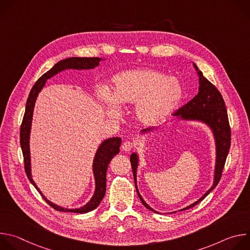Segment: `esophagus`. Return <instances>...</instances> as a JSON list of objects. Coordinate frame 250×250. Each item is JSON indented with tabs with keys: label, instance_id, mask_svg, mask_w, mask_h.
Here are the masks:
<instances>
[{
	"label": "esophagus",
	"instance_id": "esophagus-1",
	"mask_svg": "<svg viewBox=\"0 0 250 250\" xmlns=\"http://www.w3.org/2000/svg\"><path fill=\"white\" fill-rule=\"evenodd\" d=\"M122 148L125 152H129L133 148V142H131V141H125Z\"/></svg>",
	"mask_w": 250,
	"mask_h": 250
}]
</instances>
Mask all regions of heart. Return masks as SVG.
I'll list each match as a JSON object with an SVG mask.
<instances>
[{"label": "heart", "mask_w": 250, "mask_h": 250, "mask_svg": "<svg viewBox=\"0 0 250 250\" xmlns=\"http://www.w3.org/2000/svg\"><path fill=\"white\" fill-rule=\"evenodd\" d=\"M113 94L108 89L99 93V101L112 117H119L121 105L133 104V119L142 127L150 128L167 121L183 99V86L174 76H165L148 68L130 69L118 73L113 80Z\"/></svg>", "instance_id": "obj_1"}]
</instances>
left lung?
I'll return each instance as SVG.
<instances>
[{
  "instance_id": "8db88e82",
  "label": "left lung",
  "mask_w": 250,
  "mask_h": 250,
  "mask_svg": "<svg viewBox=\"0 0 250 250\" xmlns=\"http://www.w3.org/2000/svg\"><path fill=\"white\" fill-rule=\"evenodd\" d=\"M193 66L197 71V75L199 77V92L188 104H186L180 110L177 111V113L174 115V120L185 121V122H199L206 125L210 129L213 140H215L216 161H215V169H213V180H212L211 187L196 202L179 210L188 209L196 206L216 188V186L221 180L222 172H223L226 159L230 147V127L229 124L228 112L226 109L225 101L221 93L218 91V89L203 76V73L199 70V68L194 62H193ZM159 127L160 126L142 129L140 130L139 133L141 136H146V134L156 131L157 129H159ZM130 162H131V168L133 172L135 189L141 203L144 204V206L148 209L156 213H159L157 210L153 209L151 207L148 206V204L144 200V198L141 197L138 191L136 178H137V168L139 164V156L136 151L131 153Z\"/></svg>"
}]
</instances>
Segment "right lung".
Instances as JSON below:
<instances>
[{
	"label": "right lung",
	"instance_id": "right-lung-1",
	"mask_svg": "<svg viewBox=\"0 0 250 250\" xmlns=\"http://www.w3.org/2000/svg\"><path fill=\"white\" fill-rule=\"evenodd\" d=\"M102 58L99 57H69L65 58L63 60H60L57 62L50 70H48L46 73H44L32 87L25 105V113L23 116V120L21 126V147L23 154V160H24V169L26 176L30 183L35 187L42 198L45 200V202L51 206L54 209L60 210V211H69V212H79V213H86L88 211H91L95 209L100 203L102 202L104 194H105V176H106V170H108V166L111 162V160L120 153V146L122 138L121 137H110L102 141V144L99 146L94 159H93V175L95 179V191L88 203H86L83 207H80L79 208H65L63 207H60L56 204H53L51 201L47 200L45 196L42 194V192L40 190V188L35 184V182L32 179L31 174V160H30V148H29V139H30V130H31V124H32V117H33V111L34 105L37 99L42 92V90L44 88L46 81L59 72L65 70H89L94 69L95 67L100 65Z\"/></svg>",
	"mask_w": 250,
	"mask_h": 250
}]
</instances>
